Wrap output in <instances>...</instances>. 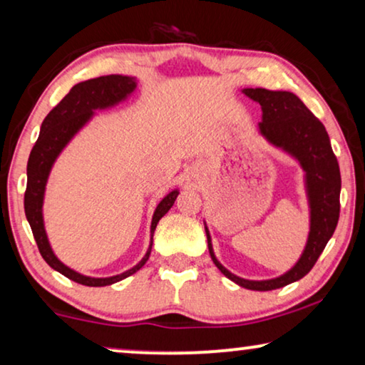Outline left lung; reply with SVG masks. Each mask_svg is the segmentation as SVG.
I'll return each mask as SVG.
<instances>
[{"label": "left lung", "instance_id": "1", "mask_svg": "<svg viewBox=\"0 0 365 365\" xmlns=\"http://www.w3.org/2000/svg\"><path fill=\"white\" fill-rule=\"evenodd\" d=\"M248 98L260 103L262 121L258 130L268 143L282 148L299 163L304 171V186L309 204V235L299 260L287 273L272 279H245L230 273L215 258L207 225L209 253L215 267L242 288L270 292L298 282L314 267L339 220L341 173L332 153L324 125L309 112L297 95L267 88H244Z\"/></svg>", "mask_w": 365, "mask_h": 365}]
</instances>
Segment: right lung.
<instances>
[{
	"mask_svg": "<svg viewBox=\"0 0 365 365\" xmlns=\"http://www.w3.org/2000/svg\"><path fill=\"white\" fill-rule=\"evenodd\" d=\"M135 88L136 81L128 76H103L73 86L71 92L51 110L49 115L42 121L39 138L33 146V150H31L28 160V186H26L24 192V212L41 255L47 265L54 268L56 272L62 273L72 282L86 284V287H107V284L117 283L120 279L138 272L150 258L153 234H155L158 222L173 207L174 200L179 194L178 189H174L156 205L151 220V242L141 262L136 263L130 270L115 274V277L92 278L73 272L72 268L66 267L54 255L49 240H47L44 219H42V202H44L46 184L52 165H54L57 156L61 155V151L67 146L68 141L88 123V120L95 115V110L110 108L113 105L123 102L130 93H133Z\"/></svg>",
	"mask_w": 365,
	"mask_h": 365,
	"instance_id": "1",
	"label": "right lung"
}]
</instances>
